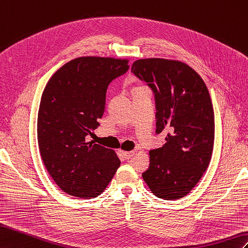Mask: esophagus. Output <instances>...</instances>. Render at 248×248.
I'll use <instances>...</instances> for the list:
<instances>
[{
	"label": "esophagus",
	"mask_w": 248,
	"mask_h": 248,
	"mask_svg": "<svg viewBox=\"0 0 248 248\" xmlns=\"http://www.w3.org/2000/svg\"><path fill=\"white\" fill-rule=\"evenodd\" d=\"M123 155L125 159H130L134 155L133 151H123Z\"/></svg>",
	"instance_id": "34e87169"
}]
</instances>
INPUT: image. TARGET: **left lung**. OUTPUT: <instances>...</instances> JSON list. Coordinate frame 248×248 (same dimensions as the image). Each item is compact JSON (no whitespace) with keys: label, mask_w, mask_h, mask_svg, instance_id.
Here are the masks:
<instances>
[{"label":"left lung","mask_w":248,"mask_h":248,"mask_svg":"<svg viewBox=\"0 0 248 248\" xmlns=\"http://www.w3.org/2000/svg\"><path fill=\"white\" fill-rule=\"evenodd\" d=\"M132 73L154 94L156 131L165 145L152 149L143 181L157 198L178 200L197 185L210 163L215 142V114L203 79L180 61L137 60Z\"/></svg>","instance_id":"obj_1"}]
</instances>
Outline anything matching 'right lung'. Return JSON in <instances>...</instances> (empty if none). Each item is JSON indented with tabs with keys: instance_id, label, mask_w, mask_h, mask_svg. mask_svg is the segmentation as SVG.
<instances>
[{
	"instance_id": "1",
	"label": "right lung",
	"mask_w": 248,
	"mask_h": 248,
	"mask_svg": "<svg viewBox=\"0 0 248 248\" xmlns=\"http://www.w3.org/2000/svg\"><path fill=\"white\" fill-rule=\"evenodd\" d=\"M128 60L80 57L57 71L46 84L38 112V145L46 170L73 197L99 195L119 168L111 149L85 137L99 125L108 86L129 71Z\"/></svg>"
}]
</instances>
